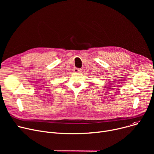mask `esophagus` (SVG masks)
<instances>
[{"instance_id": "esophagus-1", "label": "esophagus", "mask_w": 154, "mask_h": 154, "mask_svg": "<svg viewBox=\"0 0 154 154\" xmlns=\"http://www.w3.org/2000/svg\"><path fill=\"white\" fill-rule=\"evenodd\" d=\"M73 72L74 73H80L82 72V69H78V68H74L73 69Z\"/></svg>"}]
</instances>
